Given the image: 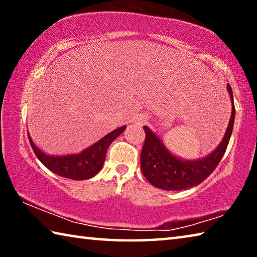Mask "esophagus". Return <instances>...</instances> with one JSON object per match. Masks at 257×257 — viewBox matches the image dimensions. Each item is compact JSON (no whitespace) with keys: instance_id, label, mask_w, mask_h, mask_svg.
<instances>
[{"instance_id":"esophagus-1","label":"esophagus","mask_w":257,"mask_h":257,"mask_svg":"<svg viewBox=\"0 0 257 257\" xmlns=\"http://www.w3.org/2000/svg\"><path fill=\"white\" fill-rule=\"evenodd\" d=\"M136 122H137V124H144L146 122V116L143 115V114L138 115L137 119H136Z\"/></svg>"}]
</instances>
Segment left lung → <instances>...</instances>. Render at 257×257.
I'll list each match as a JSON object with an SVG mask.
<instances>
[{
    "mask_svg": "<svg viewBox=\"0 0 257 257\" xmlns=\"http://www.w3.org/2000/svg\"><path fill=\"white\" fill-rule=\"evenodd\" d=\"M227 87L232 104L229 124L216 149L202 159L185 160L172 154L156 134L144 125L146 138L141 154V164L143 175L151 185L163 190H184L199 185L214 171L228 147L236 114L232 89L229 84Z\"/></svg>",
    "mask_w": 257,
    "mask_h": 257,
    "instance_id": "8db88e82",
    "label": "left lung"
}]
</instances>
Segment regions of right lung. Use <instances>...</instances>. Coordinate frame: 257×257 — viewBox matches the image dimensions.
Listing matches in <instances>:
<instances>
[{"label":"right lung","mask_w":257,"mask_h":257,"mask_svg":"<svg viewBox=\"0 0 257 257\" xmlns=\"http://www.w3.org/2000/svg\"><path fill=\"white\" fill-rule=\"evenodd\" d=\"M127 128L122 125L113 132L108 133L106 136L95 143L92 146L87 147L80 153L68 155H49L41 151L35 145L32 137L28 133L29 143L36 154L37 159L45 165L52 172L63 178L72 180H86L93 178L101 171L106 156V151L111 143L124 132Z\"/></svg>","instance_id":"right-lung-1"}]
</instances>
